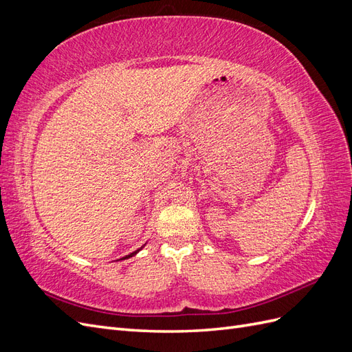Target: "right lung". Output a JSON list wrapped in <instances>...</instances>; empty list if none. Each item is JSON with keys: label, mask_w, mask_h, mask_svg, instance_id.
<instances>
[{"label": "right lung", "mask_w": 352, "mask_h": 352, "mask_svg": "<svg viewBox=\"0 0 352 352\" xmlns=\"http://www.w3.org/2000/svg\"><path fill=\"white\" fill-rule=\"evenodd\" d=\"M145 245H146V243H144V245H142V247H141V248H140V250H136V251H133V252H131V254H129V255H126V257H123V258H120V260H127V258H131V257H133V255H136V254H138V252H140V251H141V250H142V248H144V247H145Z\"/></svg>", "instance_id": "1"}]
</instances>
